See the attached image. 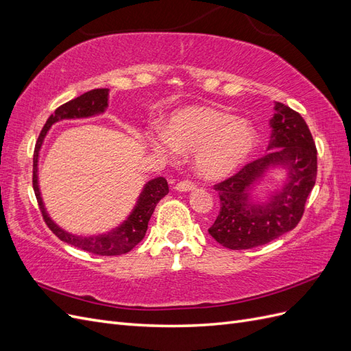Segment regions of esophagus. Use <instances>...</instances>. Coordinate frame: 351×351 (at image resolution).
I'll return each instance as SVG.
<instances>
[{"mask_svg": "<svg viewBox=\"0 0 351 351\" xmlns=\"http://www.w3.org/2000/svg\"><path fill=\"white\" fill-rule=\"evenodd\" d=\"M195 189V184L192 182H180L176 184V190L178 192H190V190Z\"/></svg>", "mask_w": 351, "mask_h": 351, "instance_id": "34e87169", "label": "esophagus"}]
</instances>
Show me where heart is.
<instances>
[{"instance_id":"obj_1","label":"heart","mask_w":351,"mask_h":351,"mask_svg":"<svg viewBox=\"0 0 351 351\" xmlns=\"http://www.w3.org/2000/svg\"><path fill=\"white\" fill-rule=\"evenodd\" d=\"M158 154L173 149L195 154L196 173L206 180H221L246 165L259 145V133L249 120L218 108L193 105L169 115L165 133L149 137Z\"/></svg>"}]
</instances>
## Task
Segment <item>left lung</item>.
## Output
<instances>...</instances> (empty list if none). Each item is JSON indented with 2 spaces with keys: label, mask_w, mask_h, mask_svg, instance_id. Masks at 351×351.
<instances>
[{
  "label": "left lung",
  "mask_w": 351,
  "mask_h": 351,
  "mask_svg": "<svg viewBox=\"0 0 351 351\" xmlns=\"http://www.w3.org/2000/svg\"><path fill=\"white\" fill-rule=\"evenodd\" d=\"M274 110L269 152L215 186L221 209L209 234L231 250L262 246L291 231L316 182V147L309 127L284 104L275 102ZM272 171H283L282 183L261 194Z\"/></svg>",
  "instance_id": "8db88e82"
}]
</instances>
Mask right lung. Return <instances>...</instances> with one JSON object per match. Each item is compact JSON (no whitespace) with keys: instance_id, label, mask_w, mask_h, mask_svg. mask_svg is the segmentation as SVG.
<instances>
[{"instance_id":"1","label":"right lung","mask_w":351,"mask_h":351,"mask_svg":"<svg viewBox=\"0 0 351 351\" xmlns=\"http://www.w3.org/2000/svg\"><path fill=\"white\" fill-rule=\"evenodd\" d=\"M108 98L110 89H93L80 95L76 99H71L70 102L61 105L54 111V114L49 115L38 137L34 152V190L47 226L60 240L82 250L101 254V256H115V254L130 252L145 237L147 222H149L154 214L156 204L168 193L167 180L164 177H155L149 180L141 190L130 214L117 227L111 228L110 231L98 232V234L79 236L61 228L48 214L39 187V155L52 125L62 120H80L101 115L108 108Z\"/></svg>"}]
</instances>
